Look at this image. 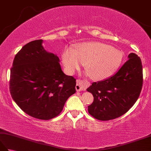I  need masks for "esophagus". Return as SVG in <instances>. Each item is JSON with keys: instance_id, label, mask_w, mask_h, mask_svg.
<instances>
[{"instance_id": "esophagus-1", "label": "esophagus", "mask_w": 151, "mask_h": 151, "mask_svg": "<svg viewBox=\"0 0 151 151\" xmlns=\"http://www.w3.org/2000/svg\"><path fill=\"white\" fill-rule=\"evenodd\" d=\"M89 86V83L87 81H82V80H77L76 84V90L77 91H81L82 90H85L86 88Z\"/></svg>"}]
</instances>
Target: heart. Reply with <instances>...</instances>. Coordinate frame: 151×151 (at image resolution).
<instances>
[{"instance_id":"obj_1","label":"heart","mask_w":151,"mask_h":151,"mask_svg":"<svg viewBox=\"0 0 151 151\" xmlns=\"http://www.w3.org/2000/svg\"><path fill=\"white\" fill-rule=\"evenodd\" d=\"M123 55L119 50L99 41L78 44L75 49L67 48L62 54V62L65 71L73 75L85 64L87 75L95 81L111 76L119 68Z\"/></svg>"}]
</instances>
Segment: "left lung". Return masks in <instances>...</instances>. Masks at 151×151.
<instances>
[{"label": "left lung", "instance_id": "8db88e82", "mask_svg": "<svg viewBox=\"0 0 151 151\" xmlns=\"http://www.w3.org/2000/svg\"><path fill=\"white\" fill-rule=\"evenodd\" d=\"M128 58L114 75L93 82L87 89L94 97L88 112L97 119L108 121L121 116L138 99L143 86L142 61L134 53Z\"/></svg>", "mask_w": 151, "mask_h": 151}]
</instances>
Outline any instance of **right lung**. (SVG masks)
I'll list each match as a JSON object with an SVG mask.
<instances>
[{
    "label": "right lung",
    "instance_id": "obj_1",
    "mask_svg": "<svg viewBox=\"0 0 151 151\" xmlns=\"http://www.w3.org/2000/svg\"><path fill=\"white\" fill-rule=\"evenodd\" d=\"M42 43V40L31 41L16 54L9 91L25 113L49 120L61 113L67 99L76 92V79L63 73L59 58L47 52Z\"/></svg>",
    "mask_w": 151,
    "mask_h": 151
}]
</instances>
